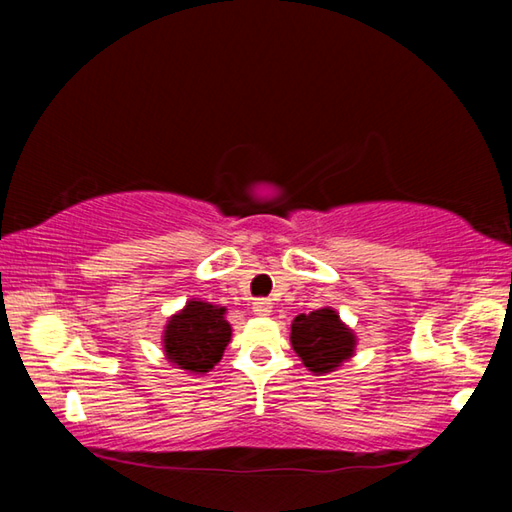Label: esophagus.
<instances>
[{
    "label": "esophagus",
    "mask_w": 512,
    "mask_h": 512,
    "mask_svg": "<svg viewBox=\"0 0 512 512\" xmlns=\"http://www.w3.org/2000/svg\"><path fill=\"white\" fill-rule=\"evenodd\" d=\"M271 309H273V302L268 298H257L253 302V311L259 316H268V314H271Z\"/></svg>",
    "instance_id": "1"
}]
</instances>
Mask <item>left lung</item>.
<instances>
[{"mask_svg": "<svg viewBox=\"0 0 512 512\" xmlns=\"http://www.w3.org/2000/svg\"><path fill=\"white\" fill-rule=\"evenodd\" d=\"M354 334L341 323L334 309H316L296 316L291 325V345L302 363L323 375L339 368L354 352Z\"/></svg>", "mask_w": 512, "mask_h": 512, "instance_id": "1", "label": "left lung"}]
</instances>
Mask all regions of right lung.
<instances>
[{
	"mask_svg": "<svg viewBox=\"0 0 512 512\" xmlns=\"http://www.w3.org/2000/svg\"><path fill=\"white\" fill-rule=\"evenodd\" d=\"M223 314V307L189 300L187 307L173 316L164 329L162 341L167 359L189 372L212 370L221 361L232 334Z\"/></svg>",
	"mask_w": 512,
	"mask_h": 512,
	"instance_id": "right-lung-1",
	"label": "right lung"
}]
</instances>
